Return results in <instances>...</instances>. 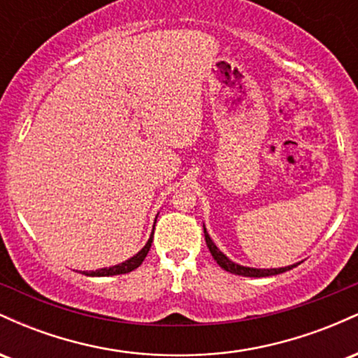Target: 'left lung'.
Returning a JSON list of instances; mask_svg holds the SVG:
<instances>
[{
    "label": "left lung",
    "instance_id": "8db88e82",
    "mask_svg": "<svg viewBox=\"0 0 358 358\" xmlns=\"http://www.w3.org/2000/svg\"><path fill=\"white\" fill-rule=\"evenodd\" d=\"M203 234H205V242H207V248L210 250L212 257L215 259L217 264L220 266L222 269H225L227 273H232V274H239V276H245V278H264V276H274V274H281V273H286V271L296 268L299 262L293 266H286V268H271V269H257V268H248V266H241L237 264V262H234L225 256L222 250L217 248L215 244H213V241L210 239V236H208L207 229H205L203 225Z\"/></svg>",
    "mask_w": 358,
    "mask_h": 358
}]
</instances>
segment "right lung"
Wrapping results in <instances>:
<instances>
[{
    "mask_svg": "<svg viewBox=\"0 0 358 358\" xmlns=\"http://www.w3.org/2000/svg\"><path fill=\"white\" fill-rule=\"evenodd\" d=\"M153 234H155V227H153V232H151L150 239L145 244V248L139 250L138 254H134L133 257H129L127 261L121 262V264H116L113 266V268H102V269H97V271H84L82 274H85V276H97V278H102V276H116V274H126V273H131V271H134L136 268L141 266V262L145 261V257L148 256V250L151 248V242H153Z\"/></svg>",
    "mask_w": 358,
    "mask_h": 358,
    "instance_id": "right-lung-1",
    "label": "right lung"
}]
</instances>
